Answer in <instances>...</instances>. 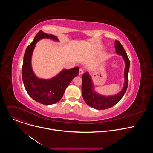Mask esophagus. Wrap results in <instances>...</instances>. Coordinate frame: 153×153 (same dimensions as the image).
<instances>
[{
	"mask_svg": "<svg viewBox=\"0 0 153 153\" xmlns=\"http://www.w3.org/2000/svg\"><path fill=\"white\" fill-rule=\"evenodd\" d=\"M83 70L82 68H80L79 71V74L82 75V74H83Z\"/></svg>",
	"mask_w": 153,
	"mask_h": 153,
	"instance_id": "1",
	"label": "esophagus"
}]
</instances>
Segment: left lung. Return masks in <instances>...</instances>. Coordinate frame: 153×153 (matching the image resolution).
<instances>
[{
	"label": "left lung",
	"instance_id": "8db88e82",
	"mask_svg": "<svg viewBox=\"0 0 153 153\" xmlns=\"http://www.w3.org/2000/svg\"><path fill=\"white\" fill-rule=\"evenodd\" d=\"M116 53L122 56L125 63L124 71L125 82L121 91L114 96H102L96 93L94 90V85L88 72H85L82 76V93L86 103L96 110H105L110 108L117 104L125 94L128 84V72L129 70V60L125 51L124 48L119 41H115Z\"/></svg>",
	"mask_w": 153,
	"mask_h": 153
}]
</instances>
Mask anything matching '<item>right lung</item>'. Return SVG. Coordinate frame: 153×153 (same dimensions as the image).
Returning <instances> with one entry per match:
<instances>
[{
  "label": "right lung",
  "mask_w": 153,
  "mask_h": 153,
  "mask_svg": "<svg viewBox=\"0 0 153 153\" xmlns=\"http://www.w3.org/2000/svg\"><path fill=\"white\" fill-rule=\"evenodd\" d=\"M42 39L59 41L56 36L40 31L25 50L22 76L25 88L33 99L43 105H52L61 99L71 81L77 76L79 68L76 67L69 70L63 69L57 75L50 79L37 77L32 69L31 57L36 43Z\"/></svg>",
  "instance_id": "right-lung-1"
}]
</instances>
